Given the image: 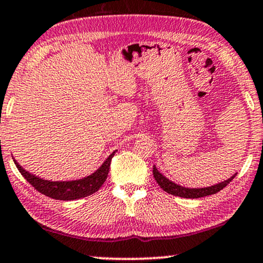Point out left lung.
Masks as SVG:
<instances>
[{
    "label": "left lung",
    "mask_w": 263,
    "mask_h": 263,
    "mask_svg": "<svg viewBox=\"0 0 263 263\" xmlns=\"http://www.w3.org/2000/svg\"><path fill=\"white\" fill-rule=\"evenodd\" d=\"M153 175H154V179H156V181L158 182V185H159L164 191L167 192V194L179 196V197H183V198H200V197H204V196L214 195L217 194V192H219L220 190H223L228 183L235 178L236 174H234L232 178L226 180V181H222L220 183H217V185L210 186V187H203V189H187V187H182V186L180 185H176L175 182L170 181L169 179H166L165 176L162 175V174L158 172L156 166H153Z\"/></svg>",
    "instance_id": "obj_1"
}]
</instances>
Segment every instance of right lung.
<instances>
[{
	"label": "right lung",
	"instance_id": "obj_1",
	"mask_svg": "<svg viewBox=\"0 0 263 263\" xmlns=\"http://www.w3.org/2000/svg\"><path fill=\"white\" fill-rule=\"evenodd\" d=\"M114 156H115V152L110 154L109 158L96 173H93L84 179L74 180V181H47V180H43L33 175V174L25 172L15 160L14 164L20 170V173L24 176V179L40 194L45 195L47 197L55 198V200L72 201L87 197V196L94 194L101 187V185L105 182L107 178L110 163H111Z\"/></svg>",
	"mask_w": 263,
	"mask_h": 263
}]
</instances>
